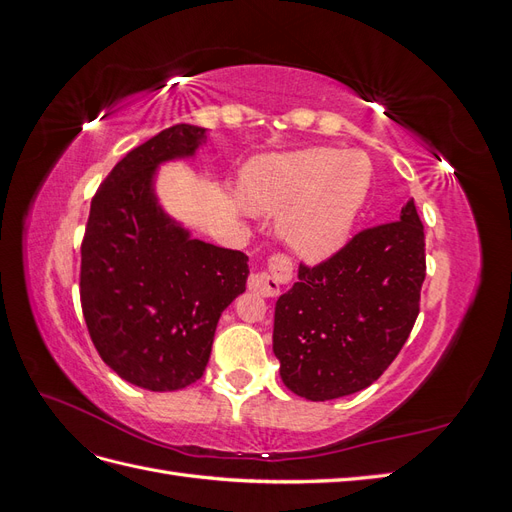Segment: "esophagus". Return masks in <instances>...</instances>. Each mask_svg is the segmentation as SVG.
Wrapping results in <instances>:
<instances>
[{
    "mask_svg": "<svg viewBox=\"0 0 512 512\" xmlns=\"http://www.w3.org/2000/svg\"><path fill=\"white\" fill-rule=\"evenodd\" d=\"M292 277V262L288 256L284 254H273L267 260V267L254 271L250 275V280H247V288L252 292L260 294V297H277L280 294L282 286L290 282Z\"/></svg>",
    "mask_w": 512,
    "mask_h": 512,
    "instance_id": "34e87169",
    "label": "esophagus"
}]
</instances>
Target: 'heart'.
I'll return each mask as SVG.
<instances>
[{
  "mask_svg": "<svg viewBox=\"0 0 512 512\" xmlns=\"http://www.w3.org/2000/svg\"><path fill=\"white\" fill-rule=\"evenodd\" d=\"M367 183L369 164L361 153L314 147L252 162L239 196L256 213H282L280 232L290 250L320 260L348 239Z\"/></svg>",
  "mask_w": 512,
  "mask_h": 512,
  "instance_id": "1",
  "label": "heart"
}]
</instances>
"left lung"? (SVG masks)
<instances>
[{
	"mask_svg": "<svg viewBox=\"0 0 512 512\" xmlns=\"http://www.w3.org/2000/svg\"><path fill=\"white\" fill-rule=\"evenodd\" d=\"M425 230L414 200L399 220L356 232L275 303L273 352L292 393L327 401L374 384L421 312Z\"/></svg>",
	"mask_w": 512,
	"mask_h": 512,
	"instance_id": "1",
	"label": "left lung"
}]
</instances>
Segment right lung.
Wrapping results in <instances>:
<instances>
[{
  "mask_svg": "<svg viewBox=\"0 0 512 512\" xmlns=\"http://www.w3.org/2000/svg\"><path fill=\"white\" fill-rule=\"evenodd\" d=\"M205 128L177 123L119 160L91 198L81 243V307L102 361L147 391L205 374L215 327L245 292L247 256L192 239L156 203L151 177L190 156Z\"/></svg>",
  "mask_w": 512,
  "mask_h": 512,
  "instance_id": "1",
  "label": "right lung"
}]
</instances>
